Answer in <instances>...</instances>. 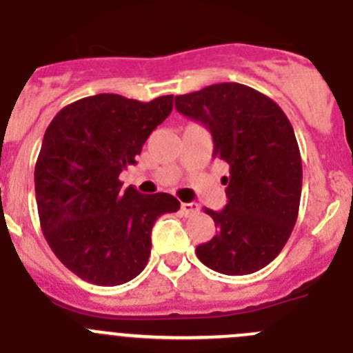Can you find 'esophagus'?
<instances>
[{"label":"esophagus","mask_w":353,"mask_h":353,"mask_svg":"<svg viewBox=\"0 0 353 353\" xmlns=\"http://www.w3.org/2000/svg\"><path fill=\"white\" fill-rule=\"evenodd\" d=\"M180 210H182L183 215H187V217H189V215H194L196 212H198V205H196V203H182V205H180Z\"/></svg>","instance_id":"obj_1"}]
</instances>
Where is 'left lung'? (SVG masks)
Listing matches in <instances>:
<instances>
[{"label": "left lung", "mask_w": 353, "mask_h": 353, "mask_svg": "<svg viewBox=\"0 0 353 353\" xmlns=\"http://www.w3.org/2000/svg\"><path fill=\"white\" fill-rule=\"evenodd\" d=\"M179 113L212 134V157L226 162L228 205L205 208L217 235L196 248L199 261L226 276L263 269L281 252L301 205L302 161L283 109L258 90L239 83L212 84L174 97Z\"/></svg>", "instance_id": "obj_1"}]
</instances>
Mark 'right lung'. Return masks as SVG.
Segmentation results:
<instances>
[{
  "label": "right lung",
  "instance_id": "add662e5",
  "mask_svg": "<svg viewBox=\"0 0 353 353\" xmlns=\"http://www.w3.org/2000/svg\"><path fill=\"white\" fill-rule=\"evenodd\" d=\"M171 109L173 95L139 102L99 93L65 105L43 134L35 164L40 228L83 281L117 286L141 274L155 221L180 208L168 192L139 194L118 179Z\"/></svg>",
  "mask_w": 353,
  "mask_h": 353
}]
</instances>
